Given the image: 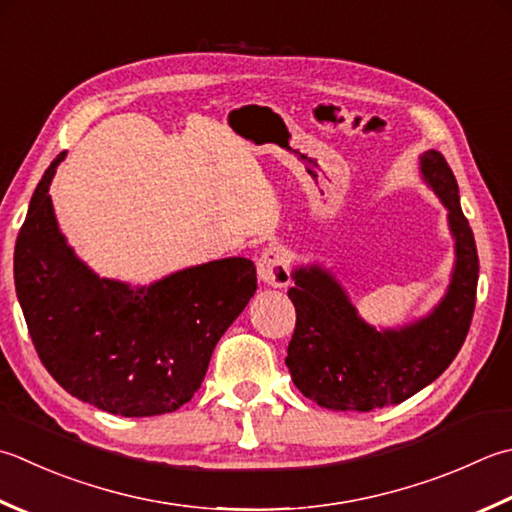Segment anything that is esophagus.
Segmentation results:
<instances>
[{"label":"esophagus","mask_w":512,"mask_h":512,"mask_svg":"<svg viewBox=\"0 0 512 512\" xmlns=\"http://www.w3.org/2000/svg\"><path fill=\"white\" fill-rule=\"evenodd\" d=\"M257 275L264 284L284 288L290 282V250L284 246H268L257 259Z\"/></svg>","instance_id":"obj_1"}]
</instances>
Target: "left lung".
Masks as SVG:
<instances>
[{"label": "left lung", "instance_id": "1", "mask_svg": "<svg viewBox=\"0 0 512 512\" xmlns=\"http://www.w3.org/2000/svg\"><path fill=\"white\" fill-rule=\"evenodd\" d=\"M424 182L448 210L455 268L433 313L402 328H375L359 317L344 286L326 268L293 270L288 290L297 322L286 366L304 397L328 410L402 404L444 373L457 357L475 313L479 259L473 230L459 206L457 179L437 150L419 157Z\"/></svg>", "mask_w": 512, "mask_h": 512}]
</instances>
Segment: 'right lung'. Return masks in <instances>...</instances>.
Returning a JSON list of instances; mask_svg holds the SVG:
<instances>
[{
	"label": "right lung",
	"instance_id": "right-lung-1",
	"mask_svg": "<svg viewBox=\"0 0 512 512\" xmlns=\"http://www.w3.org/2000/svg\"><path fill=\"white\" fill-rule=\"evenodd\" d=\"M46 168L15 244V290L55 382L122 417L173 413L202 386L210 355L257 290L255 264L226 257L133 288L95 275L57 226Z\"/></svg>",
	"mask_w": 512,
	"mask_h": 512
}]
</instances>
